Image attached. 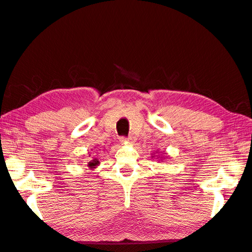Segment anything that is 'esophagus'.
<instances>
[{"mask_svg":"<svg viewBox=\"0 0 252 252\" xmlns=\"http://www.w3.org/2000/svg\"><path fill=\"white\" fill-rule=\"evenodd\" d=\"M120 142H122V143H128V142H132V138H130V137H120Z\"/></svg>","mask_w":252,"mask_h":252,"instance_id":"34e87169","label":"esophagus"}]
</instances>
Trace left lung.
<instances>
[{
	"label": "left lung",
	"mask_w": 252,
	"mask_h": 252,
	"mask_svg": "<svg viewBox=\"0 0 252 252\" xmlns=\"http://www.w3.org/2000/svg\"><path fill=\"white\" fill-rule=\"evenodd\" d=\"M157 152H158V151H157ZM157 152H156V153H157ZM158 153H160V152H158ZM153 157H156V156H155V153H153V155H152V158H153ZM157 158H159L160 160H165V159H166V157H165V156H161V157H160V156H159V157L157 156ZM160 160H158V161H160Z\"/></svg>",
	"instance_id": "8db88e82"
}]
</instances>
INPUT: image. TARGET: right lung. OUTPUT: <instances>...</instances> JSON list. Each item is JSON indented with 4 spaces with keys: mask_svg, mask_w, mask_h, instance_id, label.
Masks as SVG:
<instances>
[{
    "mask_svg": "<svg viewBox=\"0 0 252 252\" xmlns=\"http://www.w3.org/2000/svg\"><path fill=\"white\" fill-rule=\"evenodd\" d=\"M91 150L93 151V149H91ZM93 153H94V152H93ZM91 156H92V153L89 152V157H91ZM99 165H100L99 159L96 158V156H93V157H91L90 162L87 163V167H89L90 169H94V168H96V166H99Z\"/></svg>",
    "mask_w": 252,
    "mask_h": 252,
    "instance_id": "obj_1",
    "label": "right lung"
}]
</instances>
